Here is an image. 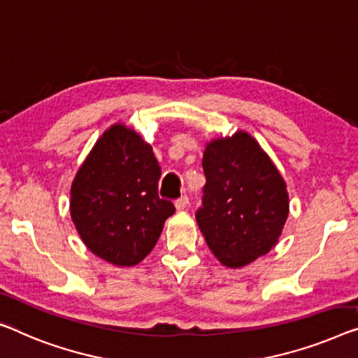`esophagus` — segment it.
Returning a JSON list of instances; mask_svg holds the SVG:
<instances>
[{
	"label": "esophagus",
	"mask_w": 358,
	"mask_h": 358,
	"mask_svg": "<svg viewBox=\"0 0 358 358\" xmlns=\"http://www.w3.org/2000/svg\"><path fill=\"white\" fill-rule=\"evenodd\" d=\"M188 202H189L188 196H181L180 199L175 201V207H177V210H185L186 206H188Z\"/></svg>",
	"instance_id": "obj_1"
}]
</instances>
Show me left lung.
<instances>
[{
  "label": "left lung",
  "instance_id": "8db88e82",
  "mask_svg": "<svg viewBox=\"0 0 358 358\" xmlns=\"http://www.w3.org/2000/svg\"><path fill=\"white\" fill-rule=\"evenodd\" d=\"M202 207L196 220L212 254L241 268L276 246L289 194L276 165L255 138L238 130L206 143Z\"/></svg>",
  "mask_w": 358,
  "mask_h": 358
}]
</instances>
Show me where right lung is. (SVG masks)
Wrapping results in <instances>:
<instances>
[{
  "instance_id": "obj_1",
  "label": "right lung",
  "mask_w": 358,
  "mask_h": 358,
  "mask_svg": "<svg viewBox=\"0 0 358 358\" xmlns=\"http://www.w3.org/2000/svg\"><path fill=\"white\" fill-rule=\"evenodd\" d=\"M159 178L151 145L125 124L110 125L71 186V217L85 246L112 265L140 264L175 212L157 194Z\"/></svg>"
}]
</instances>
